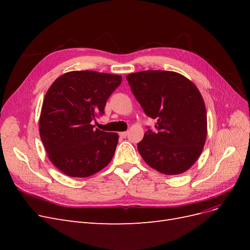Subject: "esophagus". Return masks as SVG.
Wrapping results in <instances>:
<instances>
[{
	"label": "esophagus",
	"instance_id": "obj_1",
	"mask_svg": "<svg viewBox=\"0 0 250 250\" xmlns=\"http://www.w3.org/2000/svg\"><path fill=\"white\" fill-rule=\"evenodd\" d=\"M127 135H128V131H123V132H120V137L121 138H126L127 137Z\"/></svg>",
	"mask_w": 250,
	"mask_h": 250
}]
</instances>
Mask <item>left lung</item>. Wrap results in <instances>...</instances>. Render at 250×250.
<instances>
[{
	"instance_id": "obj_1",
	"label": "left lung",
	"mask_w": 250,
	"mask_h": 250,
	"mask_svg": "<svg viewBox=\"0 0 250 250\" xmlns=\"http://www.w3.org/2000/svg\"><path fill=\"white\" fill-rule=\"evenodd\" d=\"M146 115L156 119L138 144L143 160L166 175L190 169L200 156L208 121L203 98L194 83L171 71H143L126 76Z\"/></svg>"
}]
</instances>
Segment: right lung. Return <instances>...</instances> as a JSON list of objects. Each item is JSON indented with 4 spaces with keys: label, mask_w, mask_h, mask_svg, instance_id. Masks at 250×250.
I'll use <instances>...</instances> for the list:
<instances>
[{
    "label": "right lung",
    "mask_w": 250,
    "mask_h": 250,
    "mask_svg": "<svg viewBox=\"0 0 250 250\" xmlns=\"http://www.w3.org/2000/svg\"><path fill=\"white\" fill-rule=\"evenodd\" d=\"M120 75L73 71L58 77L44 96L40 135L49 160L71 177H88L110 163L118 145L116 132L95 129Z\"/></svg>",
    "instance_id": "obj_1"
}]
</instances>
